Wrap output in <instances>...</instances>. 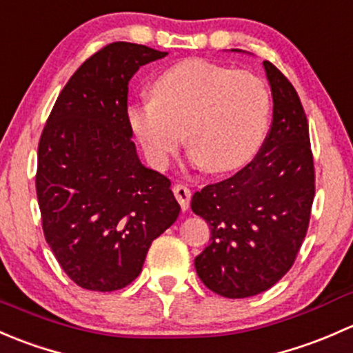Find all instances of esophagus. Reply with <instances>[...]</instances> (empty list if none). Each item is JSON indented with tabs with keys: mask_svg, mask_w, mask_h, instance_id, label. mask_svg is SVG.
<instances>
[{
	"mask_svg": "<svg viewBox=\"0 0 353 353\" xmlns=\"http://www.w3.org/2000/svg\"><path fill=\"white\" fill-rule=\"evenodd\" d=\"M173 194H175L181 210H187L188 205H190V197H192L190 188L185 187V185H175V187H173Z\"/></svg>",
	"mask_w": 353,
	"mask_h": 353,
	"instance_id": "1",
	"label": "esophagus"
}]
</instances>
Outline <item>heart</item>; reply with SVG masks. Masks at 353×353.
Returning a JSON list of instances; mask_svg holds the SVG:
<instances>
[{
	"label": "heart",
	"mask_w": 353,
	"mask_h": 353,
	"mask_svg": "<svg viewBox=\"0 0 353 353\" xmlns=\"http://www.w3.org/2000/svg\"><path fill=\"white\" fill-rule=\"evenodd\" d=\"M152 97L127 108V121L154 168L165 170L183 143L210 173L252 161L270 125L272 97L260 76L203 59L163 71Z\"/></svg>",
	"instance_id": "obj_1"
}]
</instances>
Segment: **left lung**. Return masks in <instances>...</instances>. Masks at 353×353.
<instances>
[{
    "instance_id": "left-lung-1",
    "label": "left lung",
    "mask_w": 353,
    "mask_h": 353,
    "mask_svg": "<svg viewBox=\"0 0 353 353\" xmlns=\"http://www.w3.org/2000/svg\"><path fill=\"white\" fill-rule=\"evenodd\" d=\"M274 115L252 163L192 197V210L210 228L195 258L203 285L230 299L252 297L277 284L292 267L310 226L314 163L310 127L289 79L263 61Z\"/></svg>"
}]
</instances>
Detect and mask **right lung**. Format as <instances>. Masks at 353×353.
Segmentation results:
<instances>
[{
	"label": "right lung",
	"mask_w": 353,
	"mask_h": 353,
	"mask_svg": "<svg viewBox=\"0 0 353 353\" xmlns=\"http://www.w3.org/2000/svg\"><path fill=\"white\" fill-rule=\"evenodd\" d=\"M166 54L105 46L69 78L42 130L35 188L43 236L83 289L129 285L152 239L180 214L172 181L141 163L127 121L130 78Z\"/></svg>",
	"instance_id": "right-lung-1"
}]
</instances>
